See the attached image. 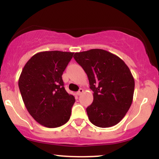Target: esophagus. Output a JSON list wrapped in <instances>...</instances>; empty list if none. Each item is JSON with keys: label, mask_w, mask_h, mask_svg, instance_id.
Instances as JSON below:
<instances>
[{"label": "esophagus", "mask_w": 159, "mask_h": 159, "mask_svg": "<svg viewBox=\"0 0 159 159\" xmlns=\"http://www.w3.org/2000/svg\"><path fill=\"white\" fill-rule=\"evenodd\" d=\"M84 93V90H83V89H82V88H81L78 91L77 94L78 95V96H81V95L82 93Z\"/></svg>", "instance_id": "esophagus-1"}]
</instances>
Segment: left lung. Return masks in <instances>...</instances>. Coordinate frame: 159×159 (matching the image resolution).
Masks as SVG:
<instances>
[{
  "label": "left lung",
  "mask_w": 159,
  "mask_h": 159,
  "mask_svg": "<svg viewBox=\"0 0 159 159\" xmlns=\"http://www.w3.org/2000/svg\"><path fill=\"white\" fill-rule=\"evenodd\" d=\"M76 62L87 75L93 102L87 108L96 126L107 128L119 123L133 101L134 80L123 60L103 49L76 52Z\"/></svg>",
  "instance_id": "obj_1"
}]
</instances>
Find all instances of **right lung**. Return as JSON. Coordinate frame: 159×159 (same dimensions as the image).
I'll list each match as a JSON object with an SVG mask.
<instances>
[{
	"instance_id": "add662e5",
	"label": "right lung",
	"mask_w": 159,
	"mask_h": 159,
	"mask_svg": "<svg viewBox=\"0 0 159 159\" xmlns=\"http://www.w3.org/2000/svg\"><path fill=\"white\" fill-rule=\"evenodd\" d=\"M74 52L50 51L36 53L27 62L19 87L27 111L40 125L57 128L64 125L75 102L64 88L62 75Z\"/></svg>"
}]
</instances>
